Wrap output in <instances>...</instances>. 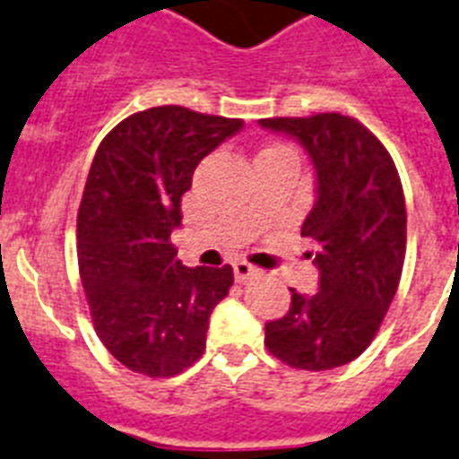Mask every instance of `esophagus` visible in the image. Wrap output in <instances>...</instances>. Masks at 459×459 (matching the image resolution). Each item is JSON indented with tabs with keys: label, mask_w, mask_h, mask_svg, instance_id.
I'll return each instance as SVG.
<instances>
[{
	"label": "esophagus",
	"mask_w": 459,
	"mask_h": 459,
	"mask_svg": "<svg viewBox=\"0 0 459 459\" xmlns=\"http://www.w3.org/2000/svg\"><path fill=\"white\" fill-rule=\"evenodd\" d=\"M232 267H234V280L237 281H247L251 280L253 274H258V270H255L251 263H247V260H234Z\"/></svg>",
	"instance_id": "esophagus-1"
}]
</instances>
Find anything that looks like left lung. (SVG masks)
Masks as SVG:
<instances>
[{
    "instance_id": "left-lung-1",
    "label": "left lung",
    "mask_w": 459,
    "mask_h": 459,
    "mask_svg": "<svg viewBox=\"0 0 459 459\" xmlns=\"http://www.w3.org/2000/svg\"><path fill=\"white\" fill-rule=\"evenodd\" d=\"M296 137L317 178V201L300 237L317 244L320 291L291 289V306L265 325V346L296 369H333L355 360L379 332L401 281L408 215L386 146L341 113L263 118Z\"/></svg>"
}]
</instances>
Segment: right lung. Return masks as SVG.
I'll return each instance as SVG.
<instances>
[{
  "mask_svg": "<svg viewBox=\"0 0 459 459\" xmlns=\"http://www.w3.org/2000/svg\"><path fill=\"white\" fill-rule=\"evenodd\" d=\"M241 118L156 106L113 127L91 160L78 211V265L99 339L132 372L175 377L206 351L232 267H185L170 244L182 194Z\"/></svg>",
  "mask_w": 459,
  "mask_h": 459,
  "instance_id": "obj_1",
  "label": "right lung"
}]
</instances>
